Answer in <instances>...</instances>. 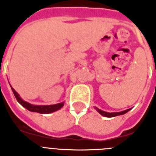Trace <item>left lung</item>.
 I'll return each instance as SVG.
<instances>
[{
	"label": "left lung",
	"mask_w": 156,
	"mask_h": 156,
	"mask_svg": "<svg viewBox=\"0 0 156 156\" xmlns=\"http://www.w3.org/2000/svg\"><path fill=\"white\" fill-rule=\"evenodd\" d=\"M96 109V111H98V113L100 115H103L105 117H108V118H111V117H115V116H118V115H124V114H126V112H128L131 109H127V110H125L123 111H121V112H113V113H109V112H106V111H103L102 110H100V109L97 108V107H94Z\"/></svg>",
	"instance_id": "1"
}]
</instances>
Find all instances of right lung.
Segmentation results:
<instances>
[{
  "label": "right lung",
  "instance_id": "obj_1",
  "mask_svg": "<svg viewBox=\"0 0 156 156\" xmlns=\"http://www.w3.org/2000/svg\"><path fill=\"white\" fill-rule=\"evenodd\" d=\"M11 89H12V92L14 94V96L15 98H16V101L22 107H24L30 111H32V112H37V113L40 114H49L58 111V110L61 109L64 106V102H61V103H58V104L54 105H48V106H37V105H32L29 103V102L24 101L23 99H21L20 95L16 93L12 87H11Z\"/></svg>",
  "mask_w": 156,
  "mask_h": 156
}]
</instances>
